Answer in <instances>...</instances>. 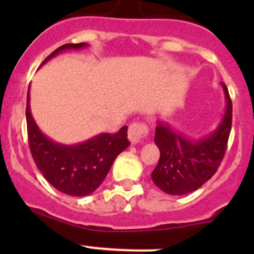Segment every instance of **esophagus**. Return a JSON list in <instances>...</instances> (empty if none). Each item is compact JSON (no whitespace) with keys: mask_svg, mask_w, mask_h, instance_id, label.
Here are the masks:
<instances>
[{"mask_svg":"<svg viewBox=\"0 0 254 254\" xmlns=\"http://www.w3.org/2000/svg\"><path fill=\"white\" fill-rule=\"evenodd\" d=\"M148 129L143 123H132L129 127V131H127V135H129V140L132 143H139L141 142L143 137H146L147 135Z\"/></svg>","mask_w":254,"mask_h":254,"instance_id":"34e87169","label":"esophagus"}]
</instances>
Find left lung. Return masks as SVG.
<instances>
[{
    "label": "left lung",
    "mask_w": 254,
    "mask_h": 254,
    "mask_svg": "<svg viewBox=\"0 0 254 254\" xmlns=\"http://www.w3.org/2000/svg\"><path fill=\"white\" fill-rule=\"evenodd\" d=\"M226 108L214 131L200 139H190L176 131L163 120L156 122L155 142L160 148V161L151 173L161 190L171 195H184L200 188L219 168L232 124V102L229 89L221 82Z\"/></svg>",
    "instance_id": "8db88e82"
}]
</instances>
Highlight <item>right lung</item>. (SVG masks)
<instances>
[{"instance_id": "obj_1", "label": "right lung", "mask_w": 254, "mask_h": 254, "mask_svg": "<svg viewBox=\"0 0 254 254\" xmlns=\"http://www.w3.org/2000/svg\"><path fill=\"white\" fill-rule=\"evenodd\" d=\"M86 47H88L86 43L63 45L54 50L40 66L59 53ZM29 101L28 89L25 109L28 141L38 170L61 193L72 196H86L93 193L108 175L117 156L130 145L127 125L117 134L102 132L87 141L76 145H64L43 134L30 112Z\"/></svg>"}]
</instances>
